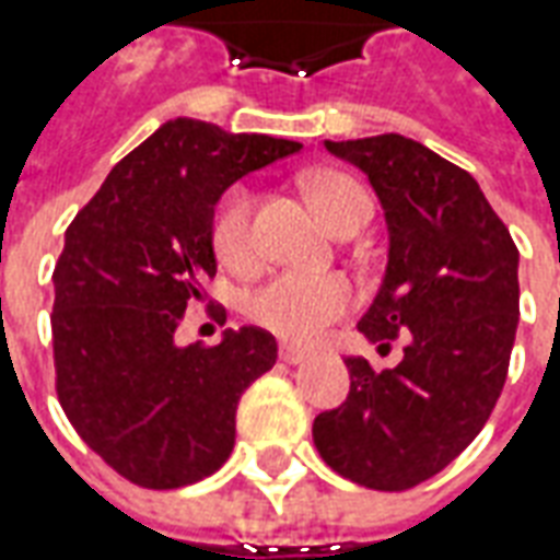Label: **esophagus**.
Listing matches in <instances>:
<instances>
[{"label": "esophagus", "instance_id": "obj_1", "mask_svg": "<svg viewBox=\"0 0 560 560\" xmlns=\"http://www.w3.org/2000/svg\"><path fill=\"white\" fill-rule=\"evenodd\" d=\"M279 357L288 365H300L312 357V351H305V348H296V345H288V341H284V345L279 348Z\"/></svg>", "mask_w": 560, "mask_h": 560}]
</instances>
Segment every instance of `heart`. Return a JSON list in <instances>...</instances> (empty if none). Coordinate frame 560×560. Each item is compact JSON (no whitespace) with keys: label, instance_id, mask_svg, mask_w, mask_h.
Listing matches in <instances>:
<instances>
[{"label":"heart","instance_id":"heart-1","mask_svg":"<svg viewBox=\"0 0 560 560\" xmlns=\"http://www.w3.org/2000/svg\"><path fill=\"white\" fill-rule=\"evenodd\" d=\"M305 188L317 215L327 228L339 224L341 215L353 209H369V197L360 185L341 173L315 171L305 176ZM212 248L221 264L233 269L248 267L255 260L252 236V195L243 185L221 197L212 215ZM357 300L353 284L339 272L305 276V272H279L248 293L245 312L269 332L291 341H315L329 324H336Z\"/></svg>","mask_w":560,"mask_h":560}]
</instances>
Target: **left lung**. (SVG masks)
<instances>
[{"label": "left lung", "instance_id": "1", "mask_svg": "<svg viewBox=\"0 0 560 560\" xmlns=\"http://www.w3.org/2000/svg\"><path fill=\"white\" fill-rule=\"evenodd\" d=\"M369 176L384 207V281L357 329L399 365L348 357L351 393L315 417L320 458L365 489L401 492L480 434L506 381L518 327V248L477 179L401 135L324 140Z\"/></svg>", "mask_w": 560, "mask_h": 560}]
</instances>
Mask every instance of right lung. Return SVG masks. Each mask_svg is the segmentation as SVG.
<instances>
[{
	"label": "right lung",
	"instance_id": "right-lung-1",
	"mask_svg": "<svg viewBox=\"0 0 560 560\" xmlns=\"http://www.w3.org/2000/svg\"><path fill=\"white\" fill-rule=\"evenodd\" d=\"M300 149L167 119L107 173L66 231L50 317L59 405L80 438L143 489L215 474L233 450L240 396L276 365L267 329H224L212 348H183L173 332L215 276L221 195Z\"/></svg>",
	"mask_w": 560,
	"mask_h": 560
}]
</instances>
